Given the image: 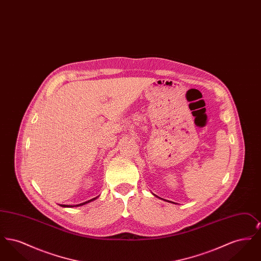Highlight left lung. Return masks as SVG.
Listing matches in <instances>:
<instances>
[{
	"mask_svg": "<svg viewBox=\"0 0 261 261\" xmlns=\"http://www.w3.org/2000/svg\"><path fill=\"white\" fill-rule=\"evenodd\" d=\"M164 200H165V199H164ZM166 201H168V202H173V201H170V200H166Z\"/></svg>",
	"mask_w": 261,
	"mask_h": 261,
	"instance_id": "obj_1",
	"label": "left lung"
}]
</instances>
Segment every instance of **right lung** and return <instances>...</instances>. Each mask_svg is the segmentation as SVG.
Returning <instances> with one entry per match:
<instances>
[{
	"label": "right lung",
	"instance_id": "obj_1",
	"mask_svg": "<svg viewBox=\"0 0 261 261\" xmlns=\"http://www.w3.org/2000/svg\"><path fill=\"white\" fill-rule=\"evenodd\" d=\"M99 198V196L98 197H96V198H94V199H89L87 201H85V202H82V203H78V204H74V205H70V204H60L61 206L62 207H76V206H81V205H84V204H87L89 202H91V201H93V200H95V199H97Z\"/></svg>",
	"mask_w": 261,
	"mask_h": 261
}]
</instances>
